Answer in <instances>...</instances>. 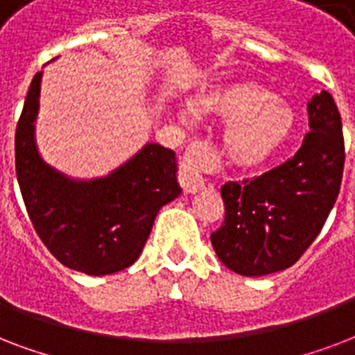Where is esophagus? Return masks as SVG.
Returning <instances> with one entry per match:
<instances>
[{
    "instance_id": "obj_1",
    "label": "esophagus",
    "mask_w": 355,
    "mask_h": 355,
    "mask_svg": "<svg viewBox=\"0 0 355 355\" xmlns=\"http://www.w3.org/2000/svg\"><path fill=\"white\" fill-rule=\"evenodd\" d=\"M211 163V150L205 142H192L189 150H187L183 163L180 168V183L183 191L189 194L202 191L205 187V180L200 174V170L205 168Z\"/></svg>"
}]
</instances>
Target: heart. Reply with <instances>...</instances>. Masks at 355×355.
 <instances>
[{
    "mask_svg": "<svg viewBox=\"0 0 355 355\" xmlns=\"http://www.w3.org/2000/svg\"><path fill=\"white\" fill-rule=\"evenodd\" d=\"M198 116L226 123L224 152L235 166L261 168L287 148L296 129L295 109L274 90L239 79L200 90L192 100Z\"/></svg>",
    "mask_w": 355,
    "mask_h": 355,
    "instance_id": "obj_1",
    "label": "heart"
}]
</instances>
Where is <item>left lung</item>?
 Here are the masks:
<instances>
[{
  "mask_svg": "<svg viewBox=\"0 0 355 355\" xmlns=\"http://www.w3.org/2000/svg\"><path fill=\"white\" fill-rule=\"evenodd\" d=\"M309 133L282 166L252 181L222 187L226 218L211 235L218 259L241 276H266L300 259L339 196L345 139L334 98L322 90L307 103Z\"/></svg>",
  "mask_w": 355,
  "mask_h": 355,
  "instance_id": "left-lung-1",
  "label": "left lung"
}]
</instances>
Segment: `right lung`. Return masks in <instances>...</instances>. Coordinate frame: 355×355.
Instances as JSON below:
<instances>
[{"label": "right lung", "instance_id": "add662e5", "mask_svg": "<svg viewBox=\"0 0 355 355\" xmlns=\"http://www.w3.org/2000/svg\"><path fill=\"white\" fill-rule=\"evenodd\" d=\"M40 81L42 72L33 78L15 137L16 178L29 218L68 268L89 276L123 270L139 259L159 209L181 194L175 153L148 142L103 178H68L38 153Z\"/></svg>", "mask_w": 355, "mask_h": 355}]
</instances>
